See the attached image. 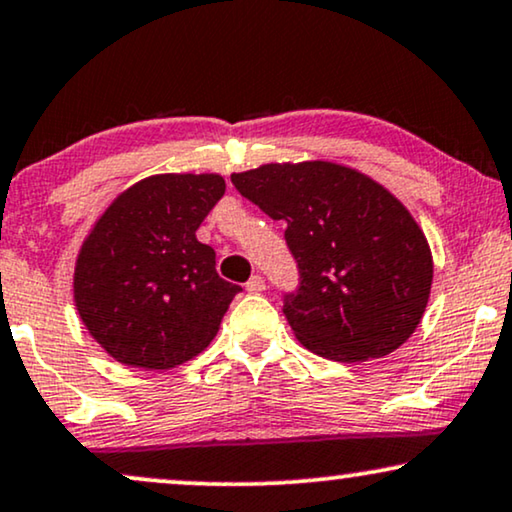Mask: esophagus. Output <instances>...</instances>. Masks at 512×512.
Listing matches in <instances>:
<instances>
[{
	"label": "esophagus",
	"mask_w": 512,
	"mask_h": 512,
	"mask_svg": "<svg viewBox=\"0 0 512 512\" xmlns=\"http://www.w3.org/2000/svg\"><path fill=\"white\" fill-rule=\"evenodd\" d=\"M264 288H267V283H264L262 276H252L248 283H245V290L250 292V295H257V292H262Z\"/></svg>",
	"instance_id": "34e87169"
}]
</instances>
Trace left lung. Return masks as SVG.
Returning <instances> with one entry per match:
<instances>
[{
  "label": "left lung",
  "mask_w": 512,
  "mask_h": 512,
  "mask_svg": "<svg viewBox=\"0 0 512 512\" xmlns=\"http://www.w3.org/2000/svg\"><path fill=\"white\" fill-rule=\"evenodd\" d=\"M231 182L288 224L302 283L283 313L302 346L337 363H363L412 337L431 297L433 255L386 187L332 161L264 163L231 173Z\"/></svg>",
  "instance_id": "obj_1"
}]
</instances>
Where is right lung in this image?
Returning a JSON list of instances; mask_svg holds the SVG:
<instances>
[{"instance_id":"add662e5","label":"right lung","mask_w":512,"mask_h":512,"mask_svg":"<svg viewBox=\"0 0 512 512\" xmlns=\"http://www.w3.org/2000/svg\"><path fill=\"white\" fill-rule=\"evenodd\" d=\"M224 194L217 173L149 175L105 208L81 243L72 295L88 335L117 363L173 370L213 342L241 288L196 238Z\"/></svg>"}]
</instances>
